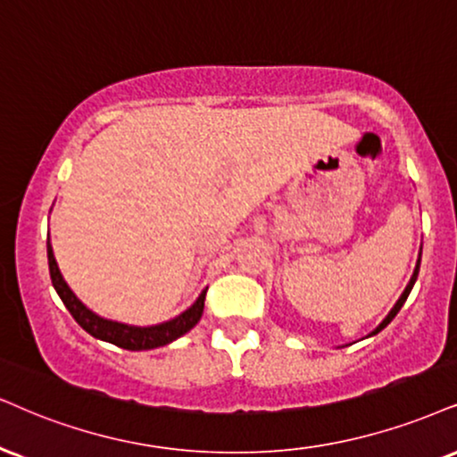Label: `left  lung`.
<instances>
[{
    "mask_svg": "<svg viewBox=\"0 0 457 457\" xmlns=\"http://www.w3.org/2000/svg\"><path fill=\"white\" fill-rule=\"evenodd\" d=\"M420 262H421V252H420L418 264H415V271H413V278H411V281H409V286H407V288H404V292H403V296H401V298H398V303H396V305H394V309H392V312H390V313H387V318H386V320H384V322H381L379 326H377V330L373 332V335H377V332H379V330H384V328H386V326H387V324H390L394 318H396V313H398V312H401V307L404 305V301H407V296H409V292H411V288H413L415 279H418V273H420Z\"/></svg>",
    "mask_w": 457,
    "mask_h": 457,
    "instance_id": "left-lung-1",
    "label": "left lung"
}]
</instances>
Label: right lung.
Instances as JSON below:
<instances>
[{"mask_svg":"<svg viewBox=\"0 0 457 457\" xmlns=\"http://www.w3.org/2000/svg\"><path fill=\"white\" fill-rule=\"evenodd\" d=\"M48 269H50V279H53V286L56 295L61 296L63 305L70 309L78 324L82 326L88 335H93L95 339L108 341L112 345H118L122 349H129V352H142V349H154L162 347L167 343L176 341L178 337H182L188 332L193 326L199 322L203 315V307H205V292L203 290L196 303L190 309H186L184 313H179L178 318L169 320V322L156 324V326H145V328H139V326H127L110 322V320L99 318L95 315L91 309H87L78 301L76 295L70 290V286L65 284L63 275H61L59 267H56L53 247L48 244Z\"/></svg>","mask_w":457,"mask_h":457,"instance_id":"right-lung-1","label":"right lung"}]
</instances>
